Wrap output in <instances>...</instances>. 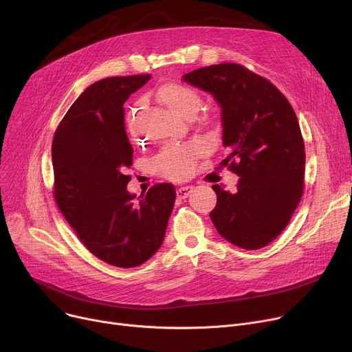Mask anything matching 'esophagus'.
Returning a JSON list of instances; mask_svg holds the SVG:
<instances>
[{"instance_id": "esophagus-1", "label": "esophagus", "mask_w": 352, "mask_h": 352, "mask_svg": "<svg viewBox=\"0 0 352 352\" xmlns=\"http://www.w3.org/2000/svg\"><path fill=\"white\" fill-rule=\"evenodd\" d=\"M191 192H192V187H181L177 190V197L179 199H184V198H187Z\"/></svg>"}]
</instances>
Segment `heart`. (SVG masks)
Wrapping results in <instances>:
<instances>
[{"instance_id": "b5f03b06", "label": "heart", "mask_w": 352, "mask_h": 352, "mask_svg": "<svg viewBox=\"0 0 352 352\" xmlns=\"http://www.w3.org/2000/svg\"><path fill=\"white\" fill-rule=\"evenodd\" d=\"M155 98L182 118L197 120L202 125H211L214 122V117L210 114L195 117L202 105V97L190 85L165 82L157 88ZM202 151L204 146L201 142L166 145L155 158V170L165 178L184 179L192 173L194 162Z\"/></svg>"}]
</instances>
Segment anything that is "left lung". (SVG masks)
<instances>
[{"label": "left lung", "instance_id": "8db88e82", "mask_svg": "<svg viewBox=\"0 0 352 352\" xmlns=\"http://www.w3.org/2000/svg\"><path fill=\"white\" fill-rule=\"evenodd\" d=\"M182 81L221 107L223 145L230 153L223 162L239 177L235 192L212 186L217 206L210 217L217 231L244 250L268 245L302 197L305 151L297 116L278 88L243 65L204 67Z\"/></svg>", "mask_w": 352, "mask_h": 352}]
</instances>
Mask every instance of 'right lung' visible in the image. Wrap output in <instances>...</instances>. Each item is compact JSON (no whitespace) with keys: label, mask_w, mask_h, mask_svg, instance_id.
I'll use <instances>...</instances> for the list:
<instances>
[{"label":"right lung","mask_w":352,"mask_h":352,"mask_svg":"<svg viewBox=\"0 0 352 352\" xmlns=\"http://www.w3.org/2000/svg\"><path fill=\"white\" fill-rule=\"evenodd\" d=\"M151 76L111 77L71 105L52 141L54 197L82 244L109 265L133 268L160 250L175 202L171 184L128 192L133 146L124 102Z\"/></svg>","instance_id":"obj_1"}]
</instances>
